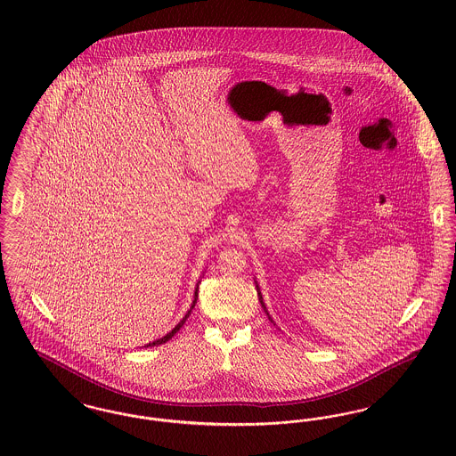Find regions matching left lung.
Here are the masks:
<instances>
[{
	"label": "left lung",
	"instance_id": "1",
	"mask_svg": "<svg viewBox=\"0 0 456 456\" xmlns=\"http://www.w3.org/2000/svg\"><path fill=\"white\" fill-rule=\"evenodd\" d=\"M256 287H258V285H256ZM258 297H260L261 305H263V307H265V303H263V297H261L260 292H258ZM265 309H266V307H265ZM270 320H272V318H270Z\"/></svg>",
	"mask_w": 456,
	"mask_h": 456
}]
</instances>
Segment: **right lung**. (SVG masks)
<instances>
[{"label":"right lung","instance_id":"right-lung-1","mask_svg":"<svg viewBox=\"0 0 456 456\" xmlns=\"http://www.w3.org/2000/svg\"><path fill=\"white\" fill-rule=\"evenodd\" d=\"M196 297H198V287H196L195 301H193V304H191V309H193V307H195ZM191 309H190V311H188V314H186V316H184V318H183V320H181V323H177V325L174 326L173 331H169V333H167V335H166V337H162V338H159V340H155V342H152V344H149V346H147V347H152V346H162V344H166V342H167V340H171V338H173L174 335H175V333H177V331H179V328H181V326L184 325V322H186V320H188V316H190V313H191Z\"/></svg>","mask_w":456,"mask_h":456}]
</instances>
